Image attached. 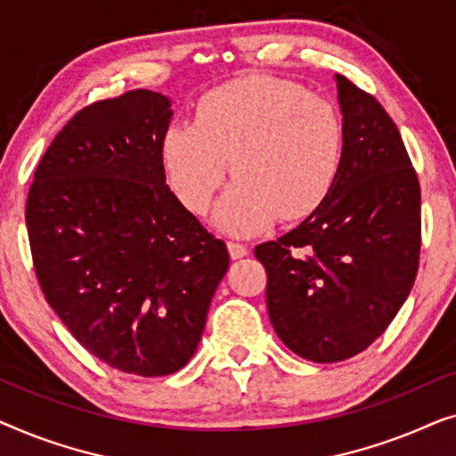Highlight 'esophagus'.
I'll return each instance as SVG.
<instances>
[{
  "label": "esophagus",
  "instance_id": "esophagus-1",
  "mask_svg": "<svg viewBox=\"0 0 456 456\" xmlns=\"http://www.w3.org/2000/svg\"><path fill=\"white\" fill-rule=\"evenodd\" d=\"M228 251H230V257H232V259H240L248 253V245H245V242H239V240H230L228 242Z\"/></svg>",
  "mask_w": 456,
  "mask_h": 456
}]
</instances>
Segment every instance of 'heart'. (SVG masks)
<instances>
[{
    "label": "heart",
    "instance_id": "1",
    "mask_svg": "<svg viewBox=\"0 0 456 456\" xmlns=\"http://www.w3.org/2000/svg\"><path fill=\"white\" fill-rule=\"evenodd\" d=\"M345 128L332 102L289 80L247 77L199 99L195 122L161 141L167 180L186 208L208 209L230 172L239 178L217 209L230 232H253L280 216L301 220L338 180Z\"/></svg>",
    "mask_w": 456,
    "mask_h": 456
}]
</instances>
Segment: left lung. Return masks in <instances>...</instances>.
Returning <instances> with one entry per match:
<instances>
[{
    "label": "left lung",
    "instance_id": "left-lung-1",
    "mask_svg": "<svg viewBox=\"0 0 456 456\" xmlns=\"http://www.w3.org/2000/svg\"><path fill=\"white\" fill-rule=\"evenodd\" d=\"M336 80L345 116L338 180L303 224L255 247L273 330L315 363L353 357L390 326L421 251V189L401 133L376 97Z\"/></svg>",
    "mask_w": 456,
    "mask_h": 456
}]
</instances>
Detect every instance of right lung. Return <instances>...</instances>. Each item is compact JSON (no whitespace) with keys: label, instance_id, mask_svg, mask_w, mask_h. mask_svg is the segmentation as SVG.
<instances>
[{"label":"right lung","instance_id":"1","mask_svg":"<svg viewBox=\"0 0 456 456\" xmlns=\"http://www.w3.org/2000/svg\"><path fill=\"white\" fill-rule=\"evenodd\" d=\"M170 118L147 89L77 111L43 153L24 214L49 307L91 354L145 378L189 363L230 264L166 184Z\"/></svg>","mask_w":456,"mask_h":456}]
</instances>
